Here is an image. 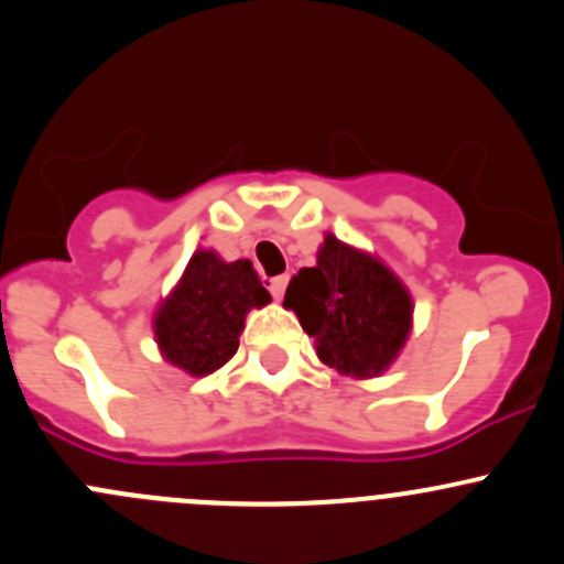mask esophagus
Here are the masks:
<instances>
[{"label": "esophagus", "mask_w": 564, "mask_h": 564, "mask_svg": "<svg viewBox=\"0 0 564 564\" xmlns=\"http://www.w3.org/2000/svg\"><path fill=\"white\" fill-rule=\"evenodd\" d=\"M288 282H290V276H288V274L271 276V280H269V290H271V295H274L276 301H280L282 295H284V290H288Z\"/></svg>", "instance_id": "esophagus-1"}]
</instances>
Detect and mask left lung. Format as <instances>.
Returning a JSON list of instances; mask_svg holds the SVG:
<instances>
[{
  "mask_svg": "<svg viewBox=\"0 0 564 564\" xmlns=\"http://www.w3.org/2000/svg\"><path fill=\"white\" fill-rule=\"evenodd\" d=\"M315 339L323 364L341 375L375 377L402 350L412 301L402 282L369 254L328 236L315 269H301L284 293Z\"/></svg>",
  "mask_w": 564,
  "mask_h": 564,
  "instance_id": "left-lung-1",
  "label": "left lung"
}]
</instances>
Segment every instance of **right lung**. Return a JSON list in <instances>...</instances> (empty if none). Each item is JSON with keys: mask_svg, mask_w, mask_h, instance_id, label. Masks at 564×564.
Returning a JSON list of instances; mask_svg holds the SVG:
<instances>
[{"mask_svg": "<svg viewBox=\"0 0 564 564\" xmlns=\"http://www.w3.org/2000/svg\"><path fill=\"white\" fill-rule=\"evenodd\" d=\"M269 301V290L249 260L225 263L200 249L156 312L154 330L162 356L195 377L212 375L239 350L247 312Z\"/></svg>", "mask_w": 564, "mask_h": 564, "instance_id": "obj_1", "label": "right lung"}]
</instances>
